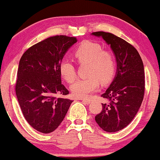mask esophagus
<instances>
[{"label":"esophagus","mask_w":160,"mask_h":160,"mask_svg":"<svg viewBox=\"0 0 160 160\" xmlns=\"http://www.w3.org/2000/svg\"><path fill=\"white\" fill-rule=\"evenodd\" d=\"M82 100L84 102H86L87 104H89V103H90V102H91V101H92V100H91L90 99H89V98H83V99H82Z\"/></svg>","instance_id":"34e87169"}]
</instances>
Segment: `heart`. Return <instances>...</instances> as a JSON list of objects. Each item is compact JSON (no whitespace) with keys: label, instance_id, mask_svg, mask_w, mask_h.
Segmentation results:
<instances>
[{"label":"heart","instance_id":"b5f03b06","mask_svg":"<svg viewBox=\"0 0 160 160\" xmlns=\"http://www.w3.org/2000/svg\"><path fill=\"white\" fill-rule=\"evenodd\" d=\"M73 56L79 64L87 63L86 78L76 81L71 87V92L77 98L87 97L98 88L100 81L106 84L114 76L117 62L114 54L110 50L103 49L100 43L83 41L74 49ZM60 74L68 82L76 78V68L73 62L64 59L60 63Z\"/></svg>","mask_w":160,"mask_h":160}]
</instances>
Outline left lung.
Wrapping results in <instances>:
<instances>
[{
    "instance_id": "8db88e82",
    "label": "left lung",
    "mask_w": 160,
    "mask_h": 160,
    "mask_svg": "<svg viewBox=\"0 0 160 160\" xmlns=\"http://www.w3.org/2000/svg\"><path fill=\"white\" fill-rule=\"evenodd\" d=\"M101 36L114 52L117 71L110 87L101 95L106 100L95 121L108 132L126 128L134 119L143 100L145 74L143 61L136 49L125 40L111 32H93Z\"/></svg>"
}]
</instances>
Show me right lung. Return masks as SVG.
I'll list each match as a JSON object with an SVG mask.
<instances>
[{
    "mask_svg": "<svg viewBox=\"0 0 160 160\" xmlns=\"http://www.w3.org/2000/svg\"><path fill=\"white\" fill-rule=\"evenodd\" d=\"M75 37L54 36L30 47L19 60L15 91L22 114L30 126L42 133L55 130L73 100L61 82L60 63Z\"/></svg>",
    "mask_w": 160,
    "mask_h": 160,
    "instance_id": "right-lung-1",
    "label": "right lung"
}]
</instances>
